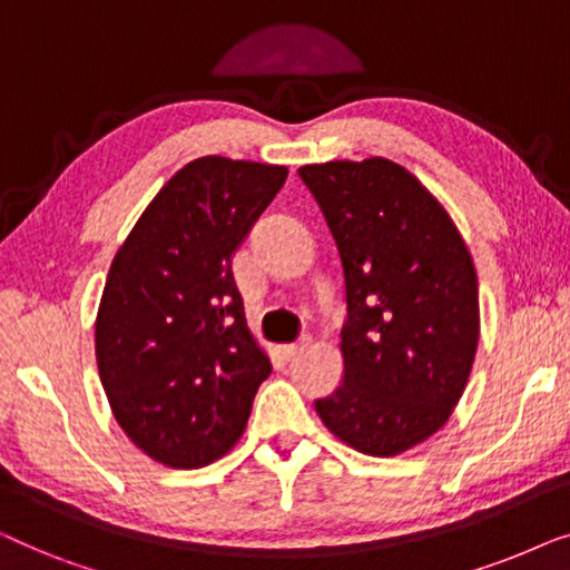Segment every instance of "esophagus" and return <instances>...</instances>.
<instances>
[{
    "instance_id": "esophagus-1",
    "label": "esophagus",
    "mask_w": 570,
    "mask_h": 570,
    "mask_svg": "<svg viewBox=\"0 0 570 570\" xmlns=\"http://www.w3.org/2000/svg\"><path fill=\"white\" fill-rule=\"evenodd\" d=\"M308 345H311V340L303 337L298 342H293V345H279V353H283V357H287V361H293V357H298Z\"/></svg>"
}]
</instances>
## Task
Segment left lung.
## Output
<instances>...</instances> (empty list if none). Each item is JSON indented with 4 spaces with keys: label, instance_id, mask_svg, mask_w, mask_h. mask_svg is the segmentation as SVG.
<instances>
[{
    "label": "left lung",
    "instance_id": "obj_1",
    "mask_svg": "<svg viewBox=\"0 0 570 570\" xmlns=\"http://www.w3.org/2000/svg\"><path fill=\"white\" fill-rule=\"evenodd\" d=\"M345 275L337 392L316 400L350 449L396 456L446 425L480 340L478 272L446 209L386 158L298 168Z\"/></svg>",
    "mask_w": 570,
    "mask_h": 570
}]
</instances>
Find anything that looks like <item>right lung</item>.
I'll return each instance as SVG.
<instances>
[{"instance_id": "right-lung-1", "label": "right lung", "mask_w": 570, "mask_h": 570, "mask_svg": "<svg viewBox=\"0 0 570 570\" xmlns=\"http://www.w3.org/2000/svg\"><path fill=\"white\" fill-rule=\"evenodd\" d=\"M285 166L207 155L139 215L108 269L96 318L104 392L155 462L197 470L246 431L269 357L246 326L230 262L283 189Z\"/></svg>"}]
</instances>
